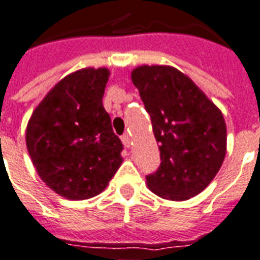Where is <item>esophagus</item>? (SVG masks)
<instances>
[{
  "mask_svg": "<svg viewBox=\"0 0 260 260\" xmlns=\"http://www.w3.org/2000/svg\"><path fill=\"white\" fill-rule=\"evenodd\" d=\"M122 142H123V145L126 146V148H130V145H132V137H130L128 134H123Z\"/></svg>",
  "mask_w": 260,
  "mask_h": 260,
  "instance_id": "esophagus-1",
  "label": "esophagus"
}]
</instances>
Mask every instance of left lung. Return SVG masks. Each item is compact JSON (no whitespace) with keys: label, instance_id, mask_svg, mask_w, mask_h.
I'll return each mask as SVG.
<instances>
[{"label":"left lung","instance_id":"left-lung-1","mask_svg":"<svg viewBox=\"0 0 260 260\" xmlns=\"http://www.w3.org/2000/svg\"><path fill=\"white\" fill-rule=\"evenodd\" d=\"M159 144L161 163L146 175L152 192L188 200L208 186L226 153L222 112L186 75L167 66H142L132 72Z\"/></svg>","mask_w":260,"mask_h":260}]
</instances>
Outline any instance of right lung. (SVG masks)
<instances>
[{
	"label": "right lung",
	"mask_w": 260,
	"mask_h": 260,
	"mask_svg": "<svg viewBox=\"0 0 260 260\" xmlns=\"http://www.w3.org/2000/svg\"><path fill=\"white\" fill-rule=\"evenodd\" d=\"M108 77L107 68L66 77L35 108L27 126V149L37 173L70 200L103 192L122 165L123 144L103 105Z\"/></svg>",
	"instance_id": "right-lung-1"
}]
</instances>
